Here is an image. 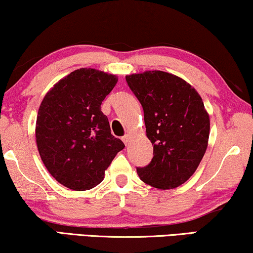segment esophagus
I'll list each match as a JSON object with an SVG mask.
<instances>
[{"label":"esophagus","mask_w":253,"mask_h":253,"mask_svg":"<svg viewBox=\"0 0 253 253\" xmlns=\"http://www.w3.org/2000/svg\"><path fill=\"white\" fill-rule=\"evenodd\" d=\"M122 140H123V143L126 144V145L129 144V141H130V136H129V134H126V136L122 138Z\"/></svg>","instance_id":"34e87169"}]
</instances>
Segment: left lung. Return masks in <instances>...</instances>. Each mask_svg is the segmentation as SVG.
<instances>
[{
  "label": "left lung",
  "mask_w": 253,
  "mask_h": 253,
  "mask_svg": "<svg viewBox=\"0 0 253 253\" xmlns=\"http://www.w3.org/2000/svg\"><path fill=\"white\" fill-rule=\"evenodd\" d=\"M144 109L146 136L153 158L137 168L146 184L166 190L182 185L205 154L210 116L202 96L184 79L165 71H145L126 77Z\"/></svg>",
  "instance_id": "8db88e82"
}]
</instances>
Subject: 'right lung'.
Returning <instances> with one entry per match:
<instances>
[{"mask_svg":"<svg viewBox=\"0 0 253 253\" xmlns=\"http://www.w3.org/2000/svg\"><path fill=\"white\" fill-rule=\"evenodd\" d=\"M116 83L115 75L82 68L58 81L41 102L36 126L38 151L47 170L65 188H94L124 148L101 112L102 101Z\"/></svg>","mask_w":253,"mask_h":253,"instance_id":"right-lung-1","label":"right lung"}]
</instances>
